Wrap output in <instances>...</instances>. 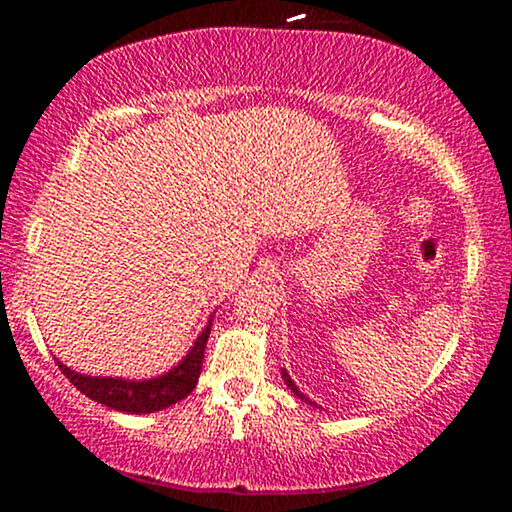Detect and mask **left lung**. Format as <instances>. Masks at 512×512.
Here are the masks:
<instances>
[{"label":"left lung","mask_w":512,"mask_h":512,"mask_svg":"<svg viewBox=\"0 0 512 512\" xmlns=\"http://www.w3.org/2000/svg\"><path fill=\"white\" fill-rule=\"evenodd\" d=\"M281 375H284V383H286V385H289V387H291V390H293V392H296V395H298V397H301V399H305V402H310V399H308V397H303V395H301V392H298V390H296V385H293V380L289 378V373H286V370H281ZM310 404H313V402H310Z\"/></svg>","instance_id":"8db88e82"}]
</instances>
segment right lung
I'll use <instances>...</instances> for the list:
<instances>
[{
	"instance_id": "right-lung-1",
	"label": "right lung",
	"mask_w": 512,
	"mask_h": 512,
	"mask_svg": "<svg viewBox=\"0 0 512 512\" xmlns=\"http://www.w3.org/2000/svg\"><path fill=\"white\" fill-rule=\"evenodd\" d=\"M207 339L209 327H204V332L197 337L190 354L182 358L178 366L170 370V373L161 375V378L142 380V383L115 378H91V375L74 373L72 368H67L60 361H57V366L67 375L69 383L79 392H84L86 397H91L93 402H101L105 407L117 411H127V414H151V411H161L170 407V404L180 402V399H185L195 390L199 373H202Z\"/></svg>"
}]
</instances>
